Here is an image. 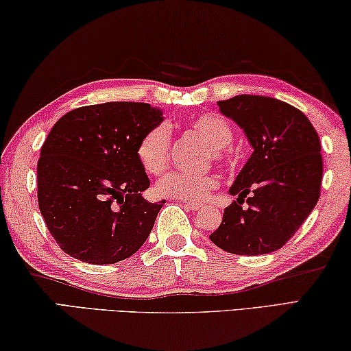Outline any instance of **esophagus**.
<instances>
[{
	"label": "esophagus",
	"instance_id": "obj_1",
	"mask_svg": "<svg viewBox=\"0 0 351 351\" xmlns=\"http://www.w3.org/2000/svg\"><path fill=\"white\" fill-rule=\"evenodd\" d=\"M186 208H187V209H191V210H198V209H202V204H199V203H191V202H189V203H186Z\"/></svg>",
	"mask_w": 351,
	"mask_h": 351
}]
</instances>
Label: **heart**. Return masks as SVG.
Returning <instances> with one entry per match:
<instances>
[{
	"instance_id": "b5f03b06",
	"label": "heart",
	"mask_w": 351,
	"mask_h": 351,
	"mask_svg": "<svg viewBox=\"0 0 351 351\" xmlns=\"http://www.w3.org/2000/svg\"><path fill=\"white\" fill-rule=\"evenodd\" d=\"M191 128L197 131L209 143L214 159L225 160L228 147L234 141V131L223 117L215 114H202L191 120ZM170 132L164 125L149 130L141 138L137 147V158L148 173L158 175L169 164ZM219 184L215 175H165L158 182V193L165 198H175L181 202H202Z\"/></svg>"
}]
</instances>
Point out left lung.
<instances>
[{"instance_id": "1", "label": "left lung", "mask_w": 351, "mask_h": 351, "mask_svg": "<svg viewBox=\"0 0 351 351\" xmlns=\"http://www.w3.org/2000/svg\"><path fill=\"white\" fill-rule=\"evenodd\" d=\"M217 104L245 132L253 153L230 187L237 198L209 239L232 254L276 252L319 202V134L302 110L276 98L237 95Z\"/></svg>"}]
</instances>
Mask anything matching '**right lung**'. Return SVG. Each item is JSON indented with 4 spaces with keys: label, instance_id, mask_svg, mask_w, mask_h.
<instances>
[{
    "label": "right lung",
    "instance_id": "add662e5",
    "mask_svg": "<svg viewBox=\"0 0 351 351\" xmlns=\"http://www.w3.org/2000/svg\"><path fill=\"white\" fill-rule=\"evenodd\" d=\"M164 121L147 103L114 101L70 110L56 121L37 164L38 209L58 245L88 264L134 254L165 199L149 203L137 147Z\"/></svg>",
    "mask_w": 351,
    "mask_h": 351
}]
</instances>
